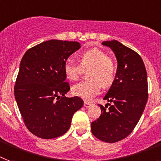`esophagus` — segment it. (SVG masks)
<instances>
[{
	"mask_svg": "<svg viewBox=\"0 0 161 161\" xmlns=\"http://www.w3.org/2000/svg\"><path fill=\"white\" fill-rule=\"evenodd\" d=\"M92 103H90V102H87V101L84 102V107H85V108H89L90 106L92 105Z\"/></svg>",
	"mask_w": 161,
	"mask_h": 161,
	"instance_id": "1",
	"label": "esophagus"
}]
</instances>
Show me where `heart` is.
I'll return each mask as SVG.
<instances>
[{"label":"heart","instance_id":"1","mask_svg":"<svg viewBox=\"0 0 161 161\" xmlns=\"http://www.w3.org/2000/svg\"><path fill=\"white\" fill-rule=\"evenodd\" d=\"M78 63L79 64L69 60L64 66L65 75L71 81H77L83 71L88 70V80L74 85L72 88L74 95L89 100L99 93L102 85L108 87L114 82L116 65L102 49L93 48L85 51L78 56Z\"/></svg>","mask_w":161,"mask_h":161}]
</instances>
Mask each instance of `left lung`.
Listing matches in <instances>:
<instances>
[{"instance_id":"1","label":"left lung","mask_w":161,"mask_h":161,"mask_svg":"<svg viewBox=\"0 0 161 161\" xmlns=\"http://www.w3.org/2000/svg\"><path fill=\"white\" fill-rule=\"evenodd\" d=\"M103 44L112 49L118 64L114 82L103 98L110 103L109 108L99 105L102 114L92 122L91 130L97 139L114 143L132 132L144 112L148 99L147 74L136 52L117 40Z\"/></svg>"}]
</instances>
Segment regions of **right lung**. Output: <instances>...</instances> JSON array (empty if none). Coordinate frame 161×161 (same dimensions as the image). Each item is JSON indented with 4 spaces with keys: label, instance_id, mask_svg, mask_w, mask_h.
<instances>
[{
    "label": "right lung",
    "instance_id": "right-lung-1",
    "mask_svg": "<svg viewBox=\"0 0 161 161\" xmlns=\"http://www.w3.org/2000/svg\"><path fill=\"white\" fill-rule=\"evenodd\" d=\"M80 47L76 41L48 40L28 49L20 61L15 97L25 125L36 136L64 135L83 106L79 97H65L70 87L64 70L68 58Z\"/></svg>",
    "mask_w": 161,
    "mask_h": 161
}]
</instances>
